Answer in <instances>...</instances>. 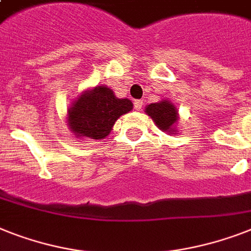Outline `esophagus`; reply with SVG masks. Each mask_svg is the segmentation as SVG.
Returning <instances> with one entry per match:
<instances>
[{
  "mask_svg": "<svg viewBox=\"0 0 251 251\" xmlns=\"http://www.w3.org/2000/svg\"><path fill=\"white\" fill-rule=\"evenodd\" d=\"M143 107V100H135L134 101V108H135L136 111H140Z\"/></svg>",
  "mask_w": 251,
  "mask_h": 251,
  "instance_id": "obj_1",
  "label": "esophagus"
}]
</instances>
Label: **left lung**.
Here are the masks:
<instances>
[{"mask_svg": "<svg viewBox=\"0 0 251 251\" xmlns=\"http://www.w3.org/2000/svg\"><path fill=\"white\" fill-rule=\"evenodd\" d=\"M146 113L153 120L160 130L166 134H178L175 127L176 121L179 120L178 111L170 100H161L147 105Z\"/></svg>", "mask_w": 251, "mask_h": 251, "instance_id": "left-lung-1", "label": "left lung"}]
</instances>
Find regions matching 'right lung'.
<instances>
[{"mask_svg":"<svg viewBox=\"0 0 251 251\" xmlns=\"http://www.w3.org/2000/svg\"><path fill=\"white\" fill-rule=\"evenodd\" d=\"M132 109L129 99L115 97L107 86L83 91L68 109V126L77 138L104 139L120 116Z\"/></svg>","mask_w":251,"mask_h":251,"instance_id":"add662e5","label":"right lung"}]
</instances>
